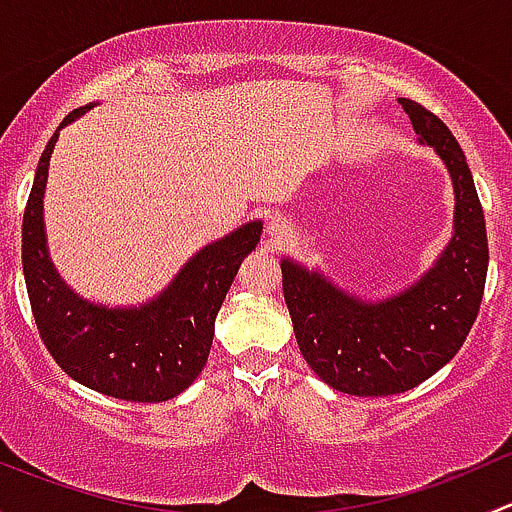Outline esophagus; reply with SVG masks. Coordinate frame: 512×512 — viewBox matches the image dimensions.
<instances>
[{
	"label": "esophagus",
	"instance_id": "1",
	"mask_svg": "<svg viewBox=\"0 0 512 512\" xmlns=\"http://www.w3.org/2000/svg\"><path fill=\"white\" fill-rule=\"evenodd\" d=\"M267 232H270L272 240L280 242V240H289V237H292L294 227L287 218H280V215H275V218L270 220V225H267Z\"/></svg>",
	"mask_w": 512,
	"mask_h": 512
}]
</instances>
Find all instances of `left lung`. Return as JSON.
<instances>
[{
  "label": "left lung",
  "mask_w": 512,
  "mask_h": 512,
  "mask_svg": "<svg viewBox=\"0 0 512 512\" xmlns=\"http://www.w3.org/2000/svg\"><path fill=\"white\" fill-rule=\"evenodd\" d=\"M421 146L453 183V235L438 260L401 292L366 299L322 270L282 257V289L299 352L332 389L352 396L404 394L448 364L478 317L488 275V235L471 168L446 123L399 98Z\"/></svg>",
  "instance_id": "8db88e82"
}]
</instances>
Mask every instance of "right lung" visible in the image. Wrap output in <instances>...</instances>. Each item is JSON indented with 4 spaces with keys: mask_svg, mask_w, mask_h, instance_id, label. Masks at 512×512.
<instances>
[{
    "mask_svg": "<svg viewBox=\"0 0 512 512\" xmlns=\"http://www.w3.org/2000/svg\"><path fill=\"white\" fill-rule=\"evenodd\" d=\"M96 103L71 111L36 165L22 223V265L34 322L56 364L74 381L123 401L158 404L188 389L208 361L215 317L240 262L257 247L262 220H250L200 247L158 297L106 307L74 292L49 257L44 190L59 131Z\"/></svg>",
    "mask_w": 512,
    "mask_h": 512,
    "instance_id": "obj_1",
    "label": "right lung"
}]
</instances>
